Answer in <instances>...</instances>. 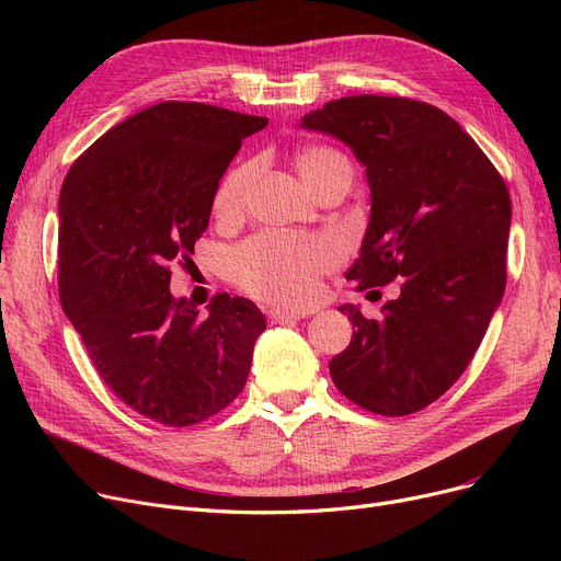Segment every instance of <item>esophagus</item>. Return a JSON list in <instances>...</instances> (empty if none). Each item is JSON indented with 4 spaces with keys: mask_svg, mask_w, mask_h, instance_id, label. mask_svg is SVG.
I'll return each mask as SVG.
<instances>
[{
    "mask_svg": "<svg viewBox=\"0 0 561 561\" xmlns=\"http://www.w3.org/2000/svg\"><path fill=\"white\" fill-rule=\"evenodd\" d=\"M265 316H268V320H271V322H275V325H284V322L300 320V318H305L307 313H300V311H284V309H275V307H271L268 311H265Z\"/></svg>",
    "mask_w": 561,
    "mask_h": 561,
    "instance_id": "1",
    "label": "esophagus"
}]
</instances>
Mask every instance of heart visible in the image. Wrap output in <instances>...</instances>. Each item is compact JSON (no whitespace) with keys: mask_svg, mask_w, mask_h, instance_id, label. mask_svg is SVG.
Here are the masks:
<instances>
[{"mask_svg":"<svg viewBox=\"0 0 561 561\" xmlns=\"http://www.w3.org/2000/svg\"><path fill=\"white\" fill-rule=\"evenodd\" d=\"M343 157L330 147H302L296 152V170L311 191L332 163ZM252 165L229 170L216 193V214L236 218L243 211ZM339 263V248L328 236H284L261 233L239 245L229 256L233 282L250 296L282 307H305L318 293V279Z\"/></svg>","mask_w":561,"mask_h":561,"instance_id":"1","label":"heart"}]
</instances>
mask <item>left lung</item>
I'll return each mask as SVG.
<instances>
[{
  "label": "left lung",
  "mask_w": 561,
  "mask_h": 561,
  "mask_svg": "<svg viewBox=\"0 0 561 561\" xmlns=\"http://www.w3.org/2000/svg\"><path fill=\"white\" fill-rule=\"evenodd\" d=\"M300 127L341 140L366 168L370 218L345 277L357 290L404 277L379 318L339 307L355 332L332 379L375 414H414L455 385L503 300L510 191L461 125L425 102L341 98Z\"/></svg>",
  "instance_id": "obj_1"
}]
</instances>
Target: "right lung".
<instances>
[{
  "label": "right lung",
  "instance_id": "1",
  "mask_svg": "<svg viewBox=\"0 0 561 561\" xmlns=\"http://www.w3.org/2000/svg\"><path fill=\"white\" fill-rule=\"evenodd\" d=\"M268 125L199 102H161L111 127L58 197V293L104 385L140 416L186 427L248 381L265 318L218 293L199 316L168 263L193 254L241 142Z\"/></svg>",
  "mask_w": 561,
  "mask_h": 561
}]
</instances>
